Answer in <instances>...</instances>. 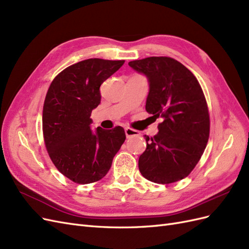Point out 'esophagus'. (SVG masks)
Masks as SVG:
<instances>
[{"label":"esophagus","mask_w":249,"mask_h":249,"mask_svg":"<svg viewBox=\"0 0 249 249\" xmlns=\"http://www.w3.org/2000/svg\"><path fill=\"white\" fill-rule=\"evenodd\" d=\"M125 134L127 138L134 137V136H140V132L137 130H133L131 128H125Z\"/></svg>","instance_id":"obj_1"}]
</instances>
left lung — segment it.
Wrapping results in <instances>:
<instances>
[{"label": "left lung", "instance_id": "1", "mask_svg": "<svg viewBox=\"0 0 249 249\" xmlns=\"http://www.w3.org/2000/svg\"><path fill=\"white\" fill-rule=\"evenodd\" d=\"M149 82L146 110L161 118L139 159L146 179L168 184L187 177L199 161L210 136V115L202 89L190 70L171 57L128 62Z\"/></svg>", "mask_w": 249, "mask_h": 249}]
</instances>
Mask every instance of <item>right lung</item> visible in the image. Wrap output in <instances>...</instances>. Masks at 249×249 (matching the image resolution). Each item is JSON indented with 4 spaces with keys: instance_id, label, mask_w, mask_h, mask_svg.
<instances>
[{
    "instance_id": "add662e5",
    "label": "right lung",
    "mask_w": 249,
    "mask_h": 249,
    "mask_svg": "<svg viewBox=\"0 0 249 249\" xmlns=\"http://www.w3.org/2000/svg\"><path fill=\"white\" fill-rule=\"evenodd\" d=\"M125 60L89 58L54 78L42 109L45 145L58 171L76 183L100 180L126 139L121 126L90 129L91 110L100 104L101 84Z\"/></svg>"
}]
</instances>
